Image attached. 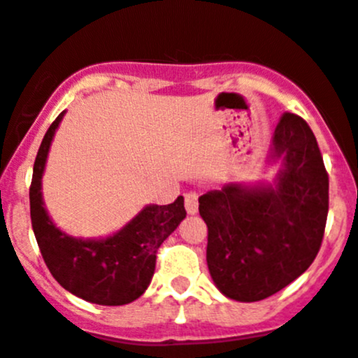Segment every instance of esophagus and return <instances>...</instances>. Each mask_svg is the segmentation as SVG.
Returning a JSON list of instances; mask_svg holds the SVG:
<instances>
[{
    "label": "esophagus",
    "mask_w": 358,
    "mask_h": 358,
    "mask_svg": "<svg viewBox=\"0 0 358 358\" xmlns=\"http://www.w3.org/2000/svg\"><path fill=\"white\" fill-rule=\"evenodd\" d=\"M198 194L196 192H187L185 194V210L187 213H190V215H194V213H198Z\"/></svg>",
    "instance_id": "34e87169"
}]
</instances>
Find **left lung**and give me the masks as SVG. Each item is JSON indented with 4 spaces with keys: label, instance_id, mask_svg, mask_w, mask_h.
Listing matches in <instances>:
<instances>
[{
    "label": "left lung",
    "instance_id": "obj_1",
    "mask_svg": "<svg viewBox=\"0 0 358 358\" xmlns=\"http://www.w3.org/2000/svg\"><path fill=\"white\" fill-rule=\"evenodd\" d=\"M273 183H229L199 198L208 228L206 263L222 295L258 302L315 262L329 213V175L315 134L293 113L280 116L268 162Z\"/></svg>",
    "mask_w": 358,
    "mask_h": 358
}]
</instances>
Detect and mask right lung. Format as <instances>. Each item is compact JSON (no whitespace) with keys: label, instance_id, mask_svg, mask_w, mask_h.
I'll list each match as a JSON object with an SVG mask.
<instances>
[{"label":"right lung","instance_id":"add662e5","mask_svg":"<svg viewBox=\"0 0 358 358\" xmlns=\"http://www.w3.org/2000/svg\"><path fill=\"white\" fill-rule=\"evenodd\" d=\"M65 111L51 123L36 153L29 187V212L42 258L59 285L72 295L99 303L123 306L143 295L155 272L157 250L187 212L183 198L171 205H148L120 231L106 238H76L49 217L42 199V176L49 148Z\"/></svg>","mask_w":358,"mask_h":358}]
</instances>
